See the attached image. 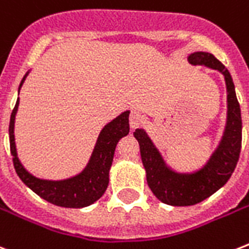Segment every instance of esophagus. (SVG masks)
<instances>
[{"mask_svg":"<svg viewBox=\"0 0 249 249\" xmlns=\"http://www.w3.org/2000/svg\"><path fill=\"white\" fill-rule=\"evenodd\" d=\"M143 123V116H142V113L137 109H133L130 112V116H129V124H130V128L136 129L138 128L140 125Z\"/></svg>","mask_w":249,"mask_h":249,"instance_id":"esophagus-1","label":"esophagus"}]
</instances>
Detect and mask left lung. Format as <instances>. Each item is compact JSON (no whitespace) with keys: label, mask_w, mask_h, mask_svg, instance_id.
<instances>
[{"label":"left lung","mask_w":249,"mask_h":249,"mask_svg":"<svg viewBox=\"0 0 249 249\" xmlns=\"http://www.w3.org/2000/svg\"><path fill=\"white\" fill-rule=\"evenodd\" d=\"M188 61L218 70L227 87V121L219 145L201 170L191 174L176 172L167 166L162 155L143 129L133 133L140 143L146 180L151 192L162 202L172 206H191L210 197L227 183L234 172L242 149V115L231 74L212 53L195 52Z\"/></svg>","instance_id":"1"}]
</instances>
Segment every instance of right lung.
<instances>
[{"instance_id":"right-lung-1","label":"right lung","mask_w":249,"mask_h":249,"mask_svg":"<svg viewBox=\"0 0 249 249\" xmlns=\"http://www.w3.org/2000/svg\"><path fill=\"white\" fill-rule=\"evenodd\" d=\"M27 75L28 73H26L19 85V89L22 87ZM18 106L19 98L11 112L9 137H10V151L13 155L15 172L18 174L20 180L37 196H40L51 204L62 208H85L99 200L108 187L109 168L112 166L117 142L129 133V111L123 112L102 129L90 160L81 174L65 180H44L31 175L22 166V163L19 162L17 155L14 121Z\"/></svg>"}]
</instances>
